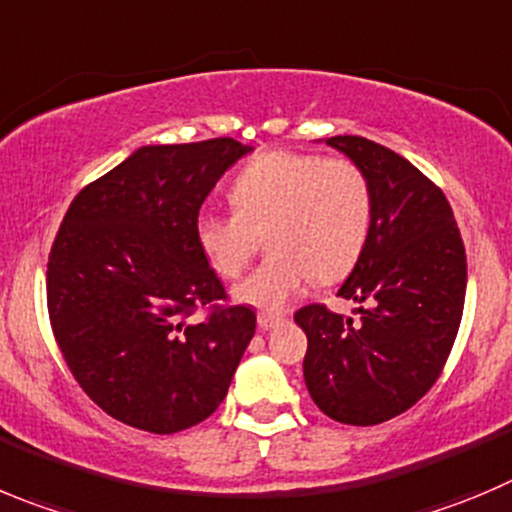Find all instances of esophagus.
<instances>
[{"instance_id": "esophagus-1", "label": "esophagus", "mask_w": 512, "mask_h": 512, "mask_svg": "<svg viewBox=\"0 0 512 512\" xmlns=\"http://www.w3.org/2000/svg\"><path fill=\"white\" fill-rule=\"evenodd\" d=\"M285 318L283 315H275V313H260L257 315V326L262 328V331H272V328L283 326Z\"/></svg>"}]
</instances>
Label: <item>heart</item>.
<instances>
[{
    "label": "heart",
    "mask_w": 512,
    "mask_h": 512,
    "mask_svg": "<svg viewBox=\"0 0 512 512\" xmlns=\"http://www.w3.org/2000/svg\"><path fill=\"white\" fill-rule=\"evenodd\" d=\"M229 204L234 214L197 219L199 252L219 278L234 280L267 234L272 255L232 290L234 303L267 313L283 310L313 278L348 275L374 217L371 186L356 164L295 151H267L242 166Z\"/></svg>",
    "instance_id": "1"
}]
</instances>
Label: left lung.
Returning <instances> with one entry per match:
<instances>
[{"mask_svg": "<svg viewBox=\"0 0 512 512\" xmlns=\"http://www.w3.org/2000/svg\"><path fill=\"white\" fill-rule=\"evenodd\" d=\"M326 143L364 171L371 232L338 295L358 318L305 305L303 376L341 424L371 427L414 407L437 381L462 321L467 257L450 202L404 156L361 136Z\"/></svg>", "mask_w": 512, "mask_h": 512, "instance_id": "obj_1", "label": "left lung"}]
</instances>
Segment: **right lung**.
Listing matches in <instances>:
<instances>
[{
  "label": "right lung",
  "instance_id": "obj_1",
  "mask_svg": "<svg viewBox=\"0 0 512 512\" xmlns=\"http://www.w3.org/2000/svg\"><path fill=\"white\" fill-rule=\"evenodd\" d=\"M250 151L234 138L141 146L62 219L47 262L52 333L85 394L128 427L174 434L204 422L255 336L247 305L186 321L224 298L194 227Z\"/></svg>",
  "mask_w": 512,
  "mask_h": 512
}]
</instances>
